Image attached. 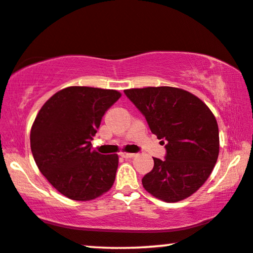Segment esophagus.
Returning <instances> with one entry per match:
<instances>
[{
    "mask_svg": "<svg viewBox=\"0 0 253 253\" xmlns=\"http://www.w3.org/2000/svg\"><path fill=\"white\" fill-rule=\"evenodd\" d=\"M120 156L123 158H133L136 156V154H132V153H120Z\"/></svg>",
    "mask_w": 253,
    "mask_h": 253,
    "instance_id": "1",
    "label": "esophagus"
}]
</instances>
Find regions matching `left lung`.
<instances>
[{"label":"left lung","instance_id":"1","mask_svg":"<svg viewBox=\"0 0 253 253\" xmlns=\"http://www.w3.org/2000/svg\"><path fill=\"white\" fill-rule=\"evenodd\" d=\"M146 117L151 133L166 141V160L154 158L142 178L147 192L166 203H177L197 192L211 176L220 150L214 114L186 90L148 86L125 90Z\"/></svg>","mask_w":253,"mask_h":253}]
</instances>
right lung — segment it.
Returning <instances> with one entry per match:
<instances>
[{
    "mask_svg": "<svg viewBox=\"0 0 253 253\" xmlns=\"http://www.w3.org/2000/svg\"><path fill=\"white\" fill-rule=\"evenodd\" d=\"M120 97L117 90L68 86L37 114L30 134L33 158L50 185L69 199L89 201L112 187L119 157L92 150L91 140Z\"/></svg>",
    "mask_w": 253,
    "mask_h": 253,
    "instance_id": "right-lung-1",
    "label": "right lung"
}]
</instances>
